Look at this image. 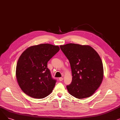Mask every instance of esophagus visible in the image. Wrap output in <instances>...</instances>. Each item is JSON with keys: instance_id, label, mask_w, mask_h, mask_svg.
Listing matches in <instances>:
<instances>
[{"instance_id": "esophagus-1", "label": "esophagus", "mask_w": 120, "mask_h": 120, "mask_svg": "<svg viewBox=\"0 0 120 120\" xmlns=\"http://www.w3.org/2000/svg\"><path fill=\"white\" fill-rule=\"evenodd\" d=\"M59 81H63V77H60L59 78Z\"/></svg>"}]
</instances>
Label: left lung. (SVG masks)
Here are the masks:
<instances>
[{"instance_id":"left-lung-1","label":"left lung","mask_w":120,"mask_h":120,"mask_svg":"<svg viewBox=\"0 0 120 120\" xmlns=\"http://www.w3.org/2000/svg\"><path fill=\"white\" fill-rule=\"evenodd\" d=\"M60 47L71 69V83L67 86L69 93L78 99L91 96L103 79V65L99 55L88 45L70 43Z\"/></svg>"}]
</instances>
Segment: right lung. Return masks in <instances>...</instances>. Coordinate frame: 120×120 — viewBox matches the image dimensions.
I'll list each match as a JSON object with an SVG mask.
<instances>
[{
	"instance_id": "right-lung-1",
	"label": "right lung",
	"mask_w": 120,
	"mask_h": 120,
	"mask_svg": "<svg viewBox=\"0 0 120 120\" xmlns=\"http://www.w3.org/2000/svg\"><path fill=\"white\" fill-rule=\"evenodd\" d=\"M59 50L58 46L41 44L28 48L21 54L17 63L16 77L25 94L42 99L52 91L56 80L52 78L47 63Z\"/></svg>"
}]
</instances>
